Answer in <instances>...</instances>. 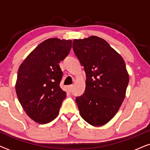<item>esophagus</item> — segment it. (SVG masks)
<instances>
[{
    "label": "esophagus",
    "mask_w": 150,
    "mask_h": 150,
    "mask_svg": "<svg viewBox=\"0 0 150 150\" xmlns=\"http://www.w3.org/2000/svg\"><path fill=\"white\" fill-rule=\"evenodd\" d=\"M68 89H69V92H71V90H72V89H73V85H69V86H68Z\"/></svg>",
    "instance_id": "34e87169"
}]
</instances>
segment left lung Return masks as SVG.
Segmentation results:
<instances>
[{
  "instance_id": "8db88e82",
  "label": "left lung",
  "mask_w": 150,
  "mask_h": 150,
  "mask_svg": "<svg viewBox=\"0 0 150 150\" xmlns=\"http://www.w3.org/2000/svg\"><path fill=\"white\" fill-rule=\"evenodd\" d=\"M72 48L87 77L85 92L76 98L80 115L92 126H102L115 115L125 98L129 83L126 63L98 37L74 40Z\"/></svg>"
}]
</instances>
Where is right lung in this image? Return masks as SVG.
Wrapping results in <instances>:
<instances>
[{"label": "right lung", "instance_id": "add662e5", "mask_svg": "<svg viewBox=\"0 0 150 150\" xmlns=\"http://www.w3.org/2000/svg\"><path fill=\"white\" fill-rule=\"evenodd\" d=\"M71 40L50 38L30 53L18 71L16 91L28 116L40 124L58 116L66 93L60 87L63 71L59 63L69 54Z\"/></svg>", "mask_w": 150, "mask_h": 150}]
</instances>
